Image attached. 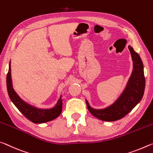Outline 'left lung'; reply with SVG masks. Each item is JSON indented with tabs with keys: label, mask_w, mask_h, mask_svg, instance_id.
I'll use <instances>...</instances> for the list:
<instances>
[{
	"label": "left lung",
	"mask_w": 153,
	"mask_h": 153,
	"mask_svg": "<svg viewBox=\"0 0 153 153\" xmlns=\"http://www.w3.org/2000/svg\"><path fill=\"white\" fill-rule=\"evenodd\" d=\"M133 61V71L126 87L113 104L105 108L95 109L86 100L89 111L95 117L104 121H114L122 119L141 101L145 89L144 66L138 53L128 46Z\"/></svg>",
	"instance_id": "1"
}]
</instances>
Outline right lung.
Returning a JSON list of instances; mask_svg holds the SVG:
<instances>
[{
	"instance_id": "obj_1",
	"label": "right lung",
	"mask_w": 153,
	"mask_h": 153,
	"mask_svg": "<svg viewBox=\"0 0 153 153\" xmlns=\"http://www.w3.org/2000/svg\"><path fill=\"white\" fill-rule=\"evenodd\" d=\"M7 87L9 96L17 108L25 117L34 123H43L51 121L58 117L62 110V99L59 97L55 106L51 108H39L27 104L15 91L11 79V62L9 65V71L7 75Z\"/></svg>"
}]
</instances>
